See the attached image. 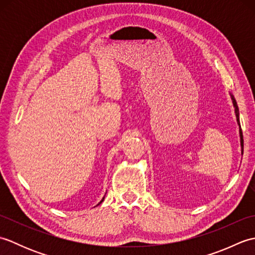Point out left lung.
<instances>
[{"label": "left lung", "instance_id": "8db88e82", "mask_svg": "<svg viewBox=\"0 0 255 255\" xmlns=\"http://www.w3.org/2000/svg\"><path fill=\"white\" fill-rule=\"evenodd\" d=\"M232 101H234V105H235V111H236V116H237V121H238V124L240 125V121H239V110H238V105H237V102L236 100L234 99V96H232ZM240 136H241V145L243 148V134H242V130L240 129ZM243 151V149H242Z\"/></svg>", "mask_w": 255, "mask_h": 255}]
</instances>
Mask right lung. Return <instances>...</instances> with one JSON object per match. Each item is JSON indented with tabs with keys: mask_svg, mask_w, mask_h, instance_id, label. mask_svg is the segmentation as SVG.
I'll return each instance as SVG.
<instances>
[{
	"mask_svg": "<svg viewBox=\"0 0 255 255\" xmlns=\"http://www.w3.org/2000/svg\"><path fill=\"white\" fill-rule=\"evenodd\" d=\"M103 200H104V198H103V199H102V200H101V203H102V202H103ZM101 203H100V204H101Z\"/></svg>",
	"mask_w": 255,
	"mask_h": 255,
	"instance_id": "right-lung-1",
	"label": "right lung"
}]
</instances>
